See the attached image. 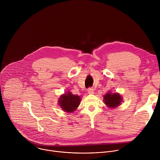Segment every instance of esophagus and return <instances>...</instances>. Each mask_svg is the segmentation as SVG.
I'll list each match as a JSON object with an SVG mask.
<instances>
[{
  "mask_svg": "<svg viewBox=\"0 0 160 160\" xmlns=\"http://www.w3.org/2000/svg\"><path fill=\"white\" fill-rule=\"evenodd\" d=\"M87 92L89 94H94V88L92 87H89L87 90Z\"/></svg>",
  "mask_w": 160,
  "mask_h": 160,
  "instance_id": "esophagus-1",
  "label": "esophagus"
}]
</instances>
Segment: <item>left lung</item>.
Returning <instances> with one entry per match:
<instances>
[{"label": "left lung", "mask_w": 160, "mask_h": 160, "mask_svg": "<svg viewBox=\"0 0 160 160\" xmlns=\"http://www.w3.org/2000/svg\"><path fill=\"white\" fill-rule=\"evenodd\" d=\"M121 96L117 93L111 94V92L108 93L104 96V103L110 108H116L119 106L122 102Z\"/></svg>", "instance_id": "8db88e82"}]
</instances>
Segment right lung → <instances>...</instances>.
<instances>
[{"instance_id":"1","label":"right lung","mask_w":160,"mask_h":160,"mask_svg":"<svg viewBox=\"0 0 160 160\" xmlns=\"http://www.w3.org/2000/svg\"><path fill=\"white\" fill-rule=\"evenodd\" d=\"M80 98L68 92L61 96L59 104L61 108L66 112H73L80 104Z\"/></svg>"}]
</instances>
